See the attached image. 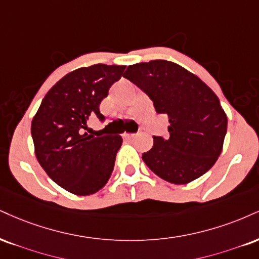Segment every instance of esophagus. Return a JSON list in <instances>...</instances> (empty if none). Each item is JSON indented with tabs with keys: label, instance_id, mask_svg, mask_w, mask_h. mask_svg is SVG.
Returning <instances> with one entry per match:
<instances>
[{
	"label": "esophagus",
	"instance_id": "1",
	"mask_svg": "<svg viewBox=\"0 0 259 259\" xmlns=\"http://www.w3.org/2000/svg\"><path fill=\"white\" fill-rule=\"evenodd\" d=\"M123 136L125 139H133V138H135V134H129V133H124L123 134Z\"/></svg>",
	"mask_w": 259,
	"mask_h": 259
}]
</instances>
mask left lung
<instances>
[{
    "label": "left lung",
    "instance_id": "left-lung-1",
    "mask_svg": "<svg viewBox=\"0 0 259 259\" xmlns=\"http://www.w3.org/2000/svg\"><path fill=\"white\" fill-rule=\"evenodd\" d=\"M124 77L151 98L157 113L169 118V136H153V147L142 154L149 169L175 185L192 182L210 170L222 152L228 123L212 89L167 60L130 65Z\"/></svg>",
    "mask_w": 259,
    "mask_h": 259
}]
</instances>
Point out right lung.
<instances>
[{"label":"right lung","instance_id":"obj_1","mask_svg":"<svg viewBox=\"0 0 259 259\" xmlns=\"http://www.w3.org/2000/svg\"><path fill=\"white\" fill-rule=\"evenodd\" d=\"M125 66L96 64L67 73L53 85L31 123L37 160L61 188L76 195L94 194L107 183L123 139L94 138L87 123L105 117L99 106Z\"/></svg>","mask_w":259,"mask_h":259}]
</instances>
